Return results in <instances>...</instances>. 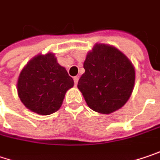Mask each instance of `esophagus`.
<instances>
[{"mask_svg":"<svg viewBox=\"0 0 160 160\" xmlns=\"http://www.w3.org/2000/svg\"><path fill=\"white\" fill-rule=\"evenodd\" d=\"M78 80H79V77H78V76H75V77H74V82H75V85H76V84H77V83H78Z\"/></svg>","mask_w":160,"mask_h":160,"instance_id":"34e87169","label":"esophagus"}]
</instances>
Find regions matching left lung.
<instances>
[{
    "label": "left lung",
    "mask_w": 160,
    "mask_h": 160,
    "mask_svg": "<svg viewBox=\"0 0 160 160\" xmlns=\"http://www.w3.org/2000/svg\"><path fill=\"white\" fill-rule=\"evenodd\" d=\"M85 70L77 87L92 111L110 114L121 109L132 95L135 68L117 48L96 43L87 53Z\"/></svg>",
    "instance_id": "obj_1"
}]
</instances>
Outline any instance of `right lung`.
<instances>
[{"label":"right lung","mask_w":160,"mask_h":160,"mask_svg":"<svg viewBox=\"0 0 160 160\" xmlns=\"http://www.w3.org/2000/svg\"><path fill=\"white\" fill-rule=\"evenodd\" d=\"M74 86L66 68L58 63L55 54H39L21 70L17 91L21 102L31 112L49 115L61 107L65 94Z\"/></svg>","instance_id":"add662e5"}]
</instances>
